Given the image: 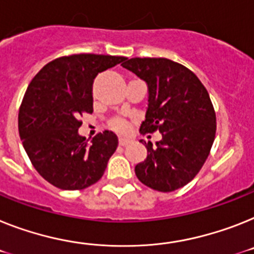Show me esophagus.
Masks as SVG:
<instances>
[{
  "mask_svg": "<svg viewBox=\"0 0 254 254\" xmlns=\"http://www.w3.org/2000/svg\"><path fill=\"white\" fill-rule=\"evenodd\" d=\"M119 143H120V146H127V143H130V139H129V138L121 137L120 139H119Z\"/></svg>",
  "mask_w": 254,
  "mask_h": 254,
  "instance_id": "esophagus-1",
  "label": "esophagus"
}]
</instances>
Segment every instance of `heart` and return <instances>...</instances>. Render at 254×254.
<instances>
[{
    "label": "heart",
    "mask_w": 254,
    "mask_h": 254,
    "mask_svg": "<svg viewBox=\"0 0 254 254\" xmlns=\"http://www.w3.org/2000/svg\"><path fill=\"white\" fill-rule=\"evenodd\" d=\"M110 125L112 129L117 131H125L127 129V124L124 120H121V119H115V120L111 121Z\"/></svg>",
    "instance_id": "obj_1"
}]
</instances>
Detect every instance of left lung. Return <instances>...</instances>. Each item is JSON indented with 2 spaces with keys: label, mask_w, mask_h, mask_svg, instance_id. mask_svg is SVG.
I'll use <instances>...</instances> for the list:
<instances>
[{
  "label": "left lung",
  "mask_w": 254,
  "mask_h": 254,
  "mask_svg": "<svg viewBox=\"0 0 254 254\" xmlns=\"http://www.w3.org/2000/svg\"><path fill=\"white\" fill-rule=\"evenodd\" d=\"M123 67L148 87L146 119L140 133L159 130L161 140L147 148L135 176L150 189L170 192L186 186L205 163L216 137V112L209 94L185 65L167 58H131Z\"/></svg>",
  "instance_id": "obj_1"
}]
</instances>
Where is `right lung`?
<instances>
[{"instance_id":"right-lung-1","label":"right lung","mask_w":254,"mask_h":254,"mask_svg":"<svg viewBox=\"0 0 254 254\" xmlns=\"http://www.w3.org/2000/svg\"><path fill=\"white\" fill-rule=\"evenodd\" d=\"M125 57L76 54L54 59L36 74L19 110L23 147L42 178L61 190H84L101 180L119 139L110 130L91 143L78 134L84 112H93L98 73Z\"/></svg>"}]
</instances>
